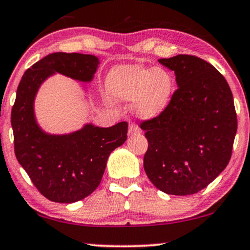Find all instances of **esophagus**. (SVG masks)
<instances>
[{
	"instance_id": "esophagus-1",
	"label": "esophagus",
	"mask_w": 250,
	"mask_h": 250,
	"mask_svg": "<svg viewBox=\"0 0 250 250\" xmlns=\"http://www.w3.org/2000/svg\"><path fill=\"white\" fill-rule=\"evenodd\" d=\"M128 134H129V135L140 134V128H139L138 126L131 124V125H129V127H128Z\"/></svg>"
}]
</instances>
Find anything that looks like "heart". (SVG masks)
<instances>
[{"mask_svg":"<svg viewBox=\"0 0 250 250\" xmlns=\"http://www.w3.org/2000/svg\"><path fill=\"white\" fill-rule=\"evenodd\" d=\"M106 92L118 102H134L135 116L142 121H154L170 104L173 80L170 73L140 64H123L112 67L106 76Z\"/></svg>","mask_w":250,"mask_h":250,"instance_id":"heart-1","label":"heart"}]
</instances>
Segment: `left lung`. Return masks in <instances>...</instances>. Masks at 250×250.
I'll list each match as a JSON object with an SVG mask.
<instances>
[{
	"mask_svg": "<svg viewBox=\"0 0 250 250\" xmlns=\"http://www.w3.org/2000/svg\"><path fill=\"white\" fill-rule=\"evenodd\" d=\"M178 89L167 109L145 122L148 150L144 167L155 187L170 195H192L224 171L238 128L225 78L208 62L189 55L161 58Z\"/></svg>",
	"mask_w": 250,
	"mask_h": 250,
	"instance_id": "obj_1",
	"label": "left lung"
}]
</instances>
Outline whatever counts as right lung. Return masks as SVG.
Listing matches in <instances>:
<instances>
[{
	"mask_svg": "<svg viewBox=\"0 0 250 250\" xmlns=\"http://www.w3.org/2000/svg\"><path fill=\"white\" fill-rule=\"evenodd\" d=\"M99 57L55 53L32 65L21 77L11 112L16 157L42 195L58 203L85 199L101 183L111 151L127 139V123L100 127L86 123L63 134L48 133L39 124L35 99L41 86L55 74L79 83L93 82ZM88 94L86 85H80Z\"/></svg>",
	"mask_w": 250,
	"mask_h": 250,
	"instance_id": "obj_1",
	"label": "right lung"
}]
</instances>
